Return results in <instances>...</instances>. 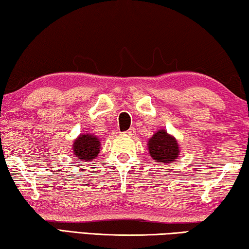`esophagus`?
<instances>
[{"label": "esophagus", "mask_w": 249, "mask_h": 249, "mask_svg": "<svg viewBox=\"0 0 249 249\" xmlns=\"http://www.w3.org/2000/svg\"><path fill=\"white\" fill-rule=\"evenodd\" d=\"M125 134L126 135H129V136H134V135L136 134V130H135L134 127H130L128 130H126Z\"/></svg>", "instance_id": "esophagus-1"}]
</instances>
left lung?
<instances>
[{
  "label": "left lung",
  "instance_id": "1",
  "mask_svg": "<svg viewBox=\"0 0 249 249\" xmlns=\"http://www.w3.org/2000/svg\"><path fill=\"white\" fill-rule=\"evenodd\" d=\"M149 154L158 163H172L179 155L178 142L166 130H158L148 142Z\"/></svg>",
  "mask_w": 249,
  "mask_h": 249
}]
</instances>
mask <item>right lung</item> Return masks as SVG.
I'll return each mask as SVG.
<instances>
[{
	"label": "right lung",
	"mask_w": 249,
	"mask_h": 249,
	"mask_svg": "<svg viewBox=\"0 0 249 249\" xmlns=\"http://www.w3.org/2000/svg\"><path fill=\"white\" fill-rule=\"evenodd\" d=\"M73 153L80 161H92L100 151V142L90 134H82L73 142Z\"/></svg>",
	"instance_id": "obj_1"
}]
</instances>
